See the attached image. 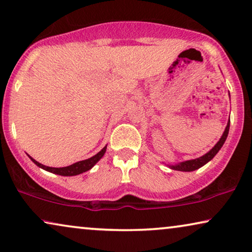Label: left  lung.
<instances>
[{
	"instance_id": "1",
	"label": "left lung",
	"mask_w": 252,
	"mask_h": 252,
	"mask_svg": "<svg viewBox=\"0 0 252 252\" xmlns=\"http://www.w3.org/2000/svg\"><path fill=\"white\" fill-rule=\"evenodd\" d=\"M229 124H230V122L228 120L226 128H225V130H223V133H222L221 137H220V140L216 143V146L213 147L212 149L209 151V153H206L205 155H203V156L198 157V158H195V159L181 161V163H178V164H174V165H167V166L172 168V170L182 171V172H191V171L197 170V168H199V167L204 166V165L206 163H209V161L211 160L217 154H218V151L221 149V147L223 146V143H225L227 136H228Z\"/></svg>"
}]
</instances>
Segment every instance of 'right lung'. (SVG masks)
Wrapping results in <instances>:
<instances>
[{
    "instance_id": "right-lung-1",
    "label": "right lung",
    "mask_w": 252,
    "mask_h": 252,
    "mask_svg": "<svg viewBox=\"0 0 252 252\" xmlns=\"http://www.w3.org/2000/svg\"><path fill=\"white\" fill-rule=\"evenodd\" d=\"M105 151H106V146L103 148L99 153L96 154L95 156L88 158V159L77 161V163L72 164V165H70V166H65V167H49V166H46V165L40 164L39 161L33 159L32 157H30V156L29 157L31 158V160H32L33 163L36 165V166L43 168V170L51 172V173H54V174L63 175V177H72V175L81 174V173H84V172H87L91 170V168L94 166V165L97 163V161L101 159L103 156H104Z\"/></svg>"
}]
</instances>
